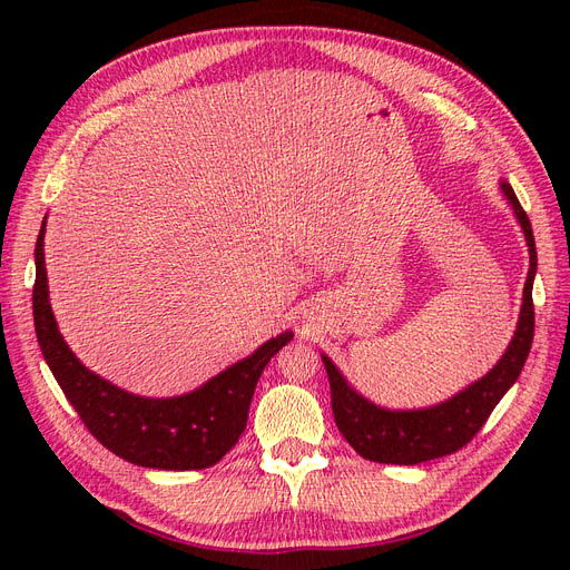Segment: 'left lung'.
Returning <instances> with one entry per match:
<instances>
[{
    "instance_id": "obj_1",
    "label": "left lung",
    "mask_w": 570,
    "mask_h": 570,
    "mask_svg": "<svg viewBox=\"0 0 570 570\" xmlns=\"http://www.w3.org/2000/svg\"><path fill=\"white\" fill-rule=\"evenodd\" d=\"M502 193L509 199L511 209L519 218L528 252H530V268L523 287V304L519 325H515L513 340L504 356L497 361V366L482 375L480 381L471 383L452 400L428 409H411V411H392L383 409L366 396H361L344 375L335 368V364L325 354H321L323 366L331 381L333 396V413L340 433L344 435L356 454L377 463H400V465H416L430 459H440L446 454L459 452L461 446L469 444L478 430L485 425L492 409L499 400L509 392L521 375L525 358L530 354L532 333H534V308H532V281L538 273V252H534V237L530 228V218L523 212L521 202L515 199V193L509 183L502 180Z\"/></svg>"
}]
</instances>
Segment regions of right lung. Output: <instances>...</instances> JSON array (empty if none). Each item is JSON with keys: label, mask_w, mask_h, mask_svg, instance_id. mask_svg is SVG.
<instances>
[{"label": "right lung", "mask_w": 570, "mask_h": 570, "mask_svg": "<svg viewBox=\"0 0 570 570\" xmlns=\"http://www.w3.org/2000/svg\"><path fill=\"white\" fill-rule=\"evenodd\" d=\"M45 223L36 245L32 316L47 366L85 428L109 452L145 469L199 471L218 463L245 433L252 396L271 356L295 335L287 331L271 337L247 358L180 396L151 400L120 390L85 368L59 333L47 287Z\"/></svg>", "instance_id": "right-lung-1"}]
</instances>
